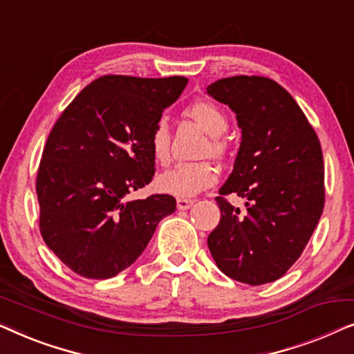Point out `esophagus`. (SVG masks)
<instances>
[{"label":"esophagus","mask_w":354,"mask_h":354,"mask_svg":"<svg viewBox=\"0 0 354 354\" xmlns=\"http://www.w3.org/2000/svg\"><path fill=\"white\" fill-rule=\"evenodd\" d=\"M193 203H195V200H187V198H178V200H177V207H178V209H188V207H192Z\"/></svg>","instance_id":"1"}]
</instances>
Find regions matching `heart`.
<instances>
[{
	"label": "heart",
	"mask_w": 354,
	"mask_h": 354,
	"mask_svg": "<svg viewBox=\"0 0 354 354\" xmlns=\"http://www.w3.org/2000/svg\"><path fill=\"white\" fill-rule=\"evenodd\" d=\"M185 115L195 120L200 127L211 135L205 154L222 158L227 153V142L221 137L229 127V120L219 106L211 101H195L185 108ZM149 148L159 164H167L171 158V130L166 119H158L149 133ZM219 171L211 161L180 162L158 178L159 190L177 198H192L216 185Z\"/></svg>",
	"instance_id": "obj_1"
}]
</instances>
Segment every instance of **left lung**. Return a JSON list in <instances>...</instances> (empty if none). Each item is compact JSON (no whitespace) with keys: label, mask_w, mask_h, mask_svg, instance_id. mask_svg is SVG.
Listing matches in <instances>:
<instances>
[{"label":"left lung","mask_w":354,"mask_h":354,"mask_svg":"<svg viewBox=\"0 0 354 354\" xmlns=\"http://www.w3.org/2000/svg\"><path fill=\"white\" fill-rule=\"evenodd\" d=\"M207 93L234 111L241 129L234 171L216 196L221 221L207 246L230 279L274 282L297 263L321 219V143L292 95L268 77L221 79ZM230 192L249 200L245 213L225 200Z\"/></svg>","instance_id":"obj_1"}]
</instances>
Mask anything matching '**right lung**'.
Returning a JSON list of instances; mask_svg holds the SVG:
<instances>
[{"label":"right lung","instance_id":"1","mask_svg":"<svg viewBox=\"0 0 354 354\" xmlns=\"http://www.w3.org/2000/svg\"><path fill=\"white\" fill-rule=\"evenodd\" d=\"M187 77L103 75L56 120L37 172L40 234L53 253L86 279H109L133 264L176 198L127 201L154 176L149 133Z\"/></svg>","mask_w":354,"mask_h":354}]
</instances>
